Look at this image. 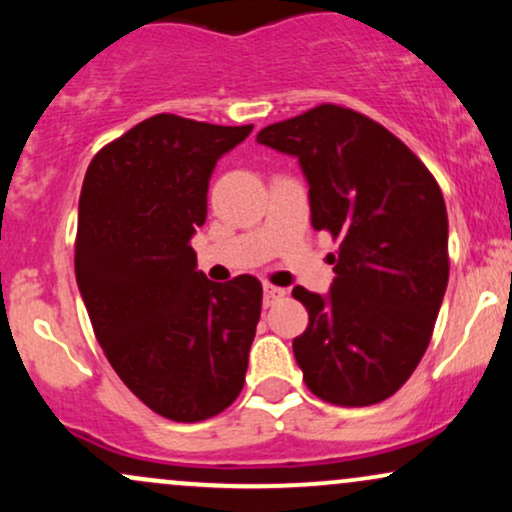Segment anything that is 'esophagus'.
<instances>
[{
	"mask_svg": "<svg viewBox=\"0 0 512 512\" xmlns=\"http://www.w3.org/2000/svg\"><path fill=\"white\" fill-rule=\"evenodd\" d=\"M284 296H286V289H281V286L264 284V303H267V305H274L276 301H281Z\"/></svg>",
	"mask_w": 512,
	"mask_h": 512,
	"instance_id": "1",
	"label": "esophagus"
}]
</instances>
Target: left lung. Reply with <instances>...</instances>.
I'll return each instance as SVG.
<instances>
[{
  "instance_id": "1",
  "label": "left lung",
  "mask_w": 512,
  "mask_h": 512,
  "mask_svg": "<svg viewBox=\"0 0 512 512\" xmlns=\"http://www.w3.org/2000/svg\"><path fill=\"white\" fill-rule=\"evenodd\" d=\"M257 142L296 156L310 221L339 243L327 296L293 289L308 327L293 354L308 390L370 407L409 380L448 289V211L436 178L370 117L322 103L274 122Z\"/></svg>"
}]
</instances>
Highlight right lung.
I'll return each mask as SVG.
<instances>
[{
  "label": "right lung",
  "mask_w": 512,
  "mask_h": 512,
  "mask_svg": "<svg viewBox=\"0 0 512 512\" xmlns=\"http://www.w3.org/2000/svg\"><path fill=\"white\" fill-rule=\"evenodd\" d=\"M250 132L154 115L103 146L81 187L74 269L98 344L146 407L180 424L236 402L260 322V281H209L190 245L216 161Z\"/></svg>",
  "instance_id": "right-lung-1"
}]
</instances>
